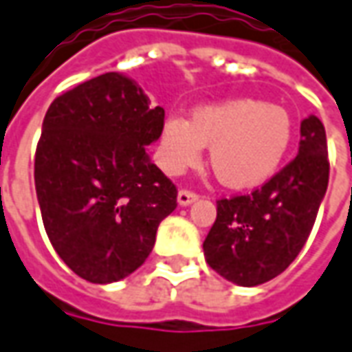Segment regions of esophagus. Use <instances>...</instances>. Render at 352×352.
<instances>
[{
    "mask_svg": "<svg viewBox=\"0 0 352 352\" xmlns=\"http://www.w3.org/2000/svg\"><path fill=\"white\" fill-rule=\"evenodd\" d=\"M197 193L195 192H190V190H180L178 192V204L180 205H190L193 204V201H197Z\"/></svg>",
    "mask_w": 352,
    "mask_h": 352,
    "instance_id": "esophagus-1",
    "label": "esophagus"
}]
</instances>
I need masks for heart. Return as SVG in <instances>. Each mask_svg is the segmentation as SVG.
Masks as SVG:
<instances>
[{
	"label": "heart",
	"mask_w": 352,
	"mask_h": 352,
	"mask_svg": "<svg viewBox=\"0 0 352 352\" xmlns=\"http://www.w3.org/2000/svg\"><path fill=\"white\" fill-rule=\"evenodd\" d=\"M292 138V120L279 104L240 98L195 108L190 122L172 114L160 133V164L170 174L195 166L204 145L217 180L230 190L256 188L277 172Z\"/></svg>",
	"instance_id": "heart-1"
}]
</instances>
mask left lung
Here are the masks:
<instances>
[{
    "label": "left lung",
    "instance_id": "1",
    "mask_svg": "<svg viewBox=\"0 0 352 352\" xmlns=\"http://www.w3.org/2000/svg\"><path fill=\"white\" fill-rule=\"evenodd\" d=\"M329 182L327 139L320 118L300 122L298 155L252 193L217 201L204 242L209 267L240 287L280 275L310 236Z\"/></svg>",
    "mask_w": 352,
    "mask_h": 352
}]
</instances>
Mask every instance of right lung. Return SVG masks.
<instances>
[{
	"mask_svg": "<svg viewBox=\"0 0 352 352\" xmlns=\"http://www.w3.org/2000/svg\"><path fill=\"white\" fill-rule=\"evenodd\" d=\"M164 110L120 73L60 94L44 116L34 184L54 250L79 277L106 285L141 267L178 190L147 145Z\"/></svg>",
	"mask_w": 352,
	"mask_h": 352,
	"instance_id": "obj_1",
	"label": "right lung"
}]
</instances>
